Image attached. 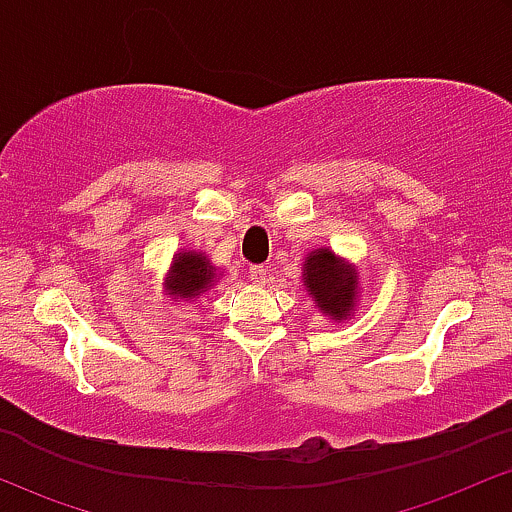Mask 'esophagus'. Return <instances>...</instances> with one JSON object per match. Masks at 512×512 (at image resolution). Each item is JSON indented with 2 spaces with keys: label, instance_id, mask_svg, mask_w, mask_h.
Masks as SVG:
<instances>
[{
  "label": "esophagus",
  "instance_id": "obj_1",
  "mask_svg": "<svg viewBox=\"0 0 512 512\" xmlns=\"http://www.w3.org/2000/svg\"><path fill=\"white\" fill-rule=\"evenodd\" d=\"M249 278L256 282V285H263L268 280V268L266 266H251L249 268Z\"/></svg>",
  "mask_w": 512,
  "mask_h": 512
}]
</instances>
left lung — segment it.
Masks as SVG:
<instances>
[{
	"instance_id": "left-lung-1",
	"label": "left lung",
	"mask_w": 512,
	"mask_h": 512,
	"mask_svg": "<svg viewBox=\"0 0 512 512\" xmlns=\"http://www.w3.org/2000/svg\"><path fill=\"white\" fill-rule=\"evenodd\" d=\"M304 282L309 292L314 294V302L321 306V311L335 316L338 321L350 314L357 275L340 258H335L333 251H311L304 263Z\"/></svg>"
}]
</instances>
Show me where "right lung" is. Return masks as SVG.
I'll list each match as a JSON object with an SVG mask.
<instances>
[{"instance_id":"obj_1","label":"right lung","mask_w":512,"mask_h":512,"mask_svg":"<svg viewBox=\"0 0 512 512\" xmlns=\"http://www.w3.org/2000/svg\"><path fill=\"white\" fill-rule=\"evenodd\" d=\"M213 278H215V270L208 263L206 256L184 251V254H179L172 263L170 290L174 297L196 299L201 292L210 290Z\"/></svg>"}]
</instances>
